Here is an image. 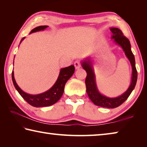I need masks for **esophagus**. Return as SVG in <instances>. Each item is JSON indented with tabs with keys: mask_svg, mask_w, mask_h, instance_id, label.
Listing matches in <instances>:
<instances>
[{
	"mask_svg": "<svg viewBox=\"0 0 147 147\" xmlns=\"http://www.w3.org/2000/svg\"><path fill=\"white\" fill-rule=\"evenodd\" d=\"M74 67H75V68H76V69H79V68L81 67V63H80V61H78V60H76L75 62H74Z\"/></svg>",
	"mask_w": 147,
	"mask_h": 147,
	"instance_id": "34e87169",
	"label": "esophagus"
}]
</instances>
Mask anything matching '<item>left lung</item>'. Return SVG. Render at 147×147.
<instances>
[{"label": "left lung", "mask_w": 147, "mask_h": 147, "mask_svg": "<svg viewBox=\"0 0 147 147\" xmlns=\"http://www.w3.org/2000/svg\"><path fill=\"white\" fill-rule=\"evenodd\" d=\"M110 30L113 34L112 38L115 39L116 43L121 45L123 48L124 53L130 60L131 67H132V78H131V82L128 90L119 97H106L99 93L96 88L95 78H94L91 61L89 60L84 61L82 63V67L87 73V76L85 81L86 91L91 100L96 106L108 108H115L121 105L130 96L131 91H133L136 86L137 79H138V72H137L136 67L135 58L131 51V45L128 39L124 36L123 32L120 29L117 28H111Z\"/></svg>", "instance_id": "left-lung-1"}]
</instances>
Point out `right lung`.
<instances>
[{"mask_svg": "<svg viewBox=\"0 0 147 147\" xmlns=\"http://www.w3.org/2000/svg\"><path fill=\"white\" fill-rule=\"evenodd\" d=\"M47 27H48V26H38L32 30L30 33H33V32L37 31L43 30L45 29ZM24 39V38L22 39L21 41ZM74 70H75V69H74V65H71L67 67L61 69L58 80L56 82L55 84L49 91L45 92L43 93L36 94V95L27 94L20 89L18 85L17 84L16 80H15L13 71H12L11 74L12 81H13L15 88H16L19 93L31 106L34 107L49 106L55 104L60 99L62 94L63 93L65 85L67 81L71 78L74 73Z\"/></svg>", "mask_w": 147, "mask_h": 147, "instance_id": "right-lung-1", "label": "right lung"}]
</instances>
